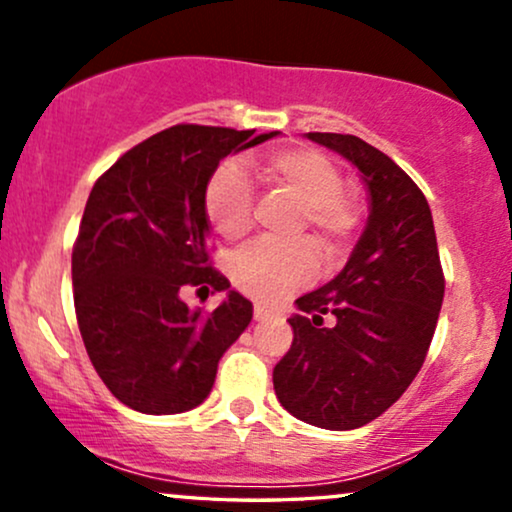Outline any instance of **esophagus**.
I'll return each mask as SVG.
<instances>
[{
    "mask_svg": "<svg viewBox=\"0 0 512 512\" xmlns=\"http://www.w3.org/2000/svg\"><path fill=\"white\" fill-rule=\"evenodd\" d=\"M276 313H274V310H269L267 308V305H262V303H255V320H272V317H274Z\"/></svg>",
    "mask_w": 512,
    "mask_h": 512,
    "instance_id": "obj_1",
    "label": "esophagus"
}]
</instances>
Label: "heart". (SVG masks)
Here are the masks:
<instances>
[{"label": "heart", "instance_id": "obj_1", "mask_svg": "<svg viewBox=\"0 0 512 512\" xmlns=\"http://www.w3.org/2000/svg\"><path fill=\"white\" fill-rule=\"evenodd\" d=\"M248 173L264 187L284 190L301 204L293 233L310 231L325 262L334 267L344 260L354 236L356 214L344 197V180L339 168L320 151L308 146L274 149L245 163H223L211 175L204 190V211L214 231L228 243L248 236L252 226L255 190ZM320 260L305 240L272 243L260 240L238 252L233 260V281L243 293L257 301H284L317 276Z\"/></svg>", "mask_w": 512, "mask_h": 512}]
</instances>
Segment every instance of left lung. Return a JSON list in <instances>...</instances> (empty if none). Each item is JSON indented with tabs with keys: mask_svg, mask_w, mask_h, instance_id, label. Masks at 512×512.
Returning <instances> with one entry per match:
<instances>
[{
	"mask_svg": "<svg viewBox=\"0 0 512 512\" xmlns=\"http://www.w3.org/2000/svg\"><path fill=\"white\" fill-rule=\"evenodd\" d=\"M305 137L358 168L370 211L342 272L296 301L301 313L289 317L293 344L274 366V392L305 424L351 431L390 409L424 366L445 279L416 182L354 134Z\"/></svg>",
	"mask_w": 512,
	"mask_h": 512,
	"instance_id": "left-lung-1",
	"label": "left lung"
}]
</instances>
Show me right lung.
I'll return each instance as SVG.
<instances>
[{"mask_svg":"<svg viewBox=\"0 0 512 512\" xmlns=\"http://www.w3.org/2000/svg\"><path fill=\"white\" fill-rule=\"evenodd\" d=\"M276 134L175 125L93 185L72 252L76 320L93 368L129 409L199 407L221 356L250 325L252 303L209 267L204 190L219 161ZM187 283H211L227 298L204 316L179 298Z\"/></svg>","mask_w":512,"mask_h":512,"instance_id":"add662e5","label":"right lung"}]
</instances>
